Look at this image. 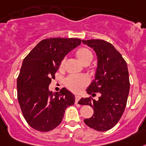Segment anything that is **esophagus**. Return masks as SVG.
<instances>
[{
	"mask_svg": "<svg viewBox=\"0 0 146 146\" xmlns=\"http://www.w3.org/2000/svg\"><path fill=\"white\" fill-rule=\"evenodd\" d=\"M80 98V95H75V104H78V102H79Z\"/></svg>",
	"mask_w": 146,
	"mask_h": 146,
	"instance_id": "1",
	"label": "esophagus"
}]
</instances>
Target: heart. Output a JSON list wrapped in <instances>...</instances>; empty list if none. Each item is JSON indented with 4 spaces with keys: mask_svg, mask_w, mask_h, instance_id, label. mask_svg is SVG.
I'll return each mask as SVG.
<instances>
[{
    "mask_svg": "<svg viewBox=\"0 0 146 146\" xmlns=\"http://www.w3.org/2000/svg\"><path fill=\"white\" fill-rule=\"evenodd\" d=\"M76 56L84 65L89 64L93 58L92 51L87 48L80 47L75 52ZM65 60H62L59 64V69L62 70L64 67ZM88 83L87 78L84 75H69L66 78L65 84L69 90L73 92H78L81 90Z\"/></svg>",
    "mask_w": 146,
    "mask_h": 146,
    "instance_id": "b5f03b06",
    "label": "heart"
}]
</instances>
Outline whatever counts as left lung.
<instances>
[{"label":"left lung","instance_id":"8db88e82","mask_svg":"<svg viewBox=\"0 0 146 146\" xmlns=\"http://www.w3.org/2000/svg\"><path fill=\"white\" fill-rule=\"evenodd\" d=\"M96 53L98 66L95 80L86 89L91 95L82 98L78 103L91 106L94 114L84 119L87 126L98 131L111 129L125 111L129 94L130 81L127 62L112 44L102 39L82 40ZM98 92L97 101L92 97Z\"/></svg>","mask_w":146,"mask_h":146}]
</instances>
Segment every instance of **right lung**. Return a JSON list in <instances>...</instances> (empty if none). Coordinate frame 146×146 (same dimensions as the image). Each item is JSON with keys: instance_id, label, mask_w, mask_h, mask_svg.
I'll use <instances>...</instances> for the list:
<instances>
[{"instance_id": "obj_1", "label": "right lung", "mask_w": 146, "mask_h": 146, "mask_svg": "<svg viewBox=\"0 0 146 146\" xmlns=\"http://www.w3.org/2000/svg\"><path fill=\"white\" fill-rule=\"evenodd\" d=\"M81 44L75 38L43 39L24 59L17 79L18 101L31 127L48 132L57 127L65 110L74 104V96L66 88L50 92L48 86L66 54Z\"/></svg>"}]
</instances>
